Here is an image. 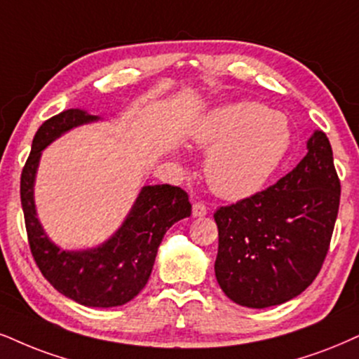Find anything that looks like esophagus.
Listing matches in <instances>:
<instances>
[{
    "label": "esophagus",
    "mask_w": 359,
    "mask_h": 359,
    "mask_svg": "<svg viewBox=\"0 0 359 359\" xmlns=\"http://www.w3.org/2000/svg\"><path fill=\"white\" fill-rule=\"evenodd\" d=\"M208 213V208L205 206V203L198 201L193 205V216L194 218H201V216H205Z\"/></svg>",
    "instance_id": "esophagus-1"
}]
</instances>
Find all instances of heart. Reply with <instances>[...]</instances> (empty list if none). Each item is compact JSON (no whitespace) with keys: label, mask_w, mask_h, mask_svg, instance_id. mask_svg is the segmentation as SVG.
<instances>
[{"label":"heart","mask_w":359,"mask_h":359,"mask_svg":"<svg viewBox=\"0 0 359 359\" xmlns=\"http://www.w3.org/2000/svg\"><path fill=\"white\" fill-rule=\"evenodd\" d=\"M290 121L253 101L215 108L193 133L206 149V180L211 189L228 200H240L264 187L291 146Z\"/></svg>","instance_id":"1"}]
</instances>
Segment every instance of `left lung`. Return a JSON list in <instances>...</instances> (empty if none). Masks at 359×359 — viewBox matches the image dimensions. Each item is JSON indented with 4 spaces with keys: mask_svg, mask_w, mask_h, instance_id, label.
Returning <instances> with one entry per match:
<instances>
[{
    "mask_svg": "<svg viewBox=\"0 0 359 359\" xmlns=\"http://www.w3.org/2000/svg\"><path fill=\"white\" fill-rule=\"evenodd\" d=\"M306 146L273 187L216 210V280L241 306L269 308L302 294L328 255L341 184L325 133H313Z\"/></svg>",
    "mask_w": 359,
    "mask_h": 359,
    "instance_id": "left-lung-1",
    "label": "left lung"
}]
</instances>
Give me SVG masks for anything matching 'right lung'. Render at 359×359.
<instances>
[{
  "mask_svg": "<svg viewBox=\"0 0 359 359\" xmlns=\"http://www.w3.org/2000/svg\"><path fill=\"white\" fill-rule=\"evenodd\" d=\"M98 116L66 109L39 126L21 172V206L31 255L55 290L79 304L113 308L131 302L146 286L163 236L176 221L191 215L188 193L171 184L141 189L121 228L98 248L60 250L46 236L36 216L33 191L41 151L66 131Z\"/></svg>",
  "mask_w": 359,
  "mask_h": 359,
  "instance_id": "add662e5",
  "label": "right lung"
}]
</instances>
